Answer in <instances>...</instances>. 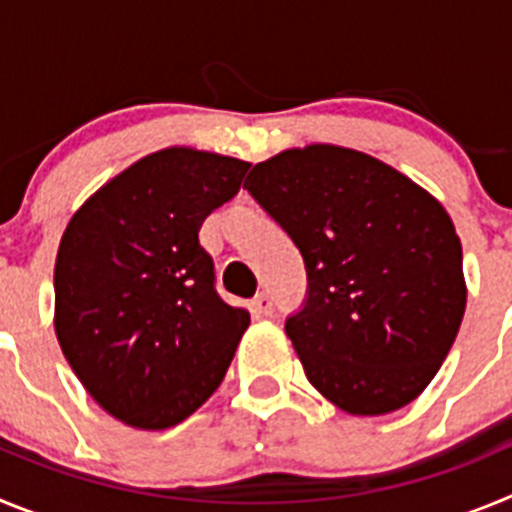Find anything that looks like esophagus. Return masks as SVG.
Here are the masks:
<instances>
[{"instance_id": "esophagus-1", "label": "esophagus", "mask_w": 512, "mask_h": 512, "mask_svg": "<svg viewBox=\"0 0 512 512\" xmlns=\"http://www.w3.org/2000/svg\"><path fill=\"white\" fill-rule=\"evenodd\" d=\"M251 310L256 318H266V315L274 312V302H271V297L266 295V292H261V295H256L251 300Z\"/></svg>"}]
</instances>
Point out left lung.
<instances>
[{
	"instance_id": "left-lung-1",
	"label": "left lung",
	"mask_w": 512,
	"mask_h": 512,
	"mask_svg": "<svg viewBox=\"0 0 512 512\" xmlns=\"http://www.w3.org/2000/svg\"><path fill=\"white\" fill-rule=\"evenodd\" d=\"M243 187L305 259L307 302L284 328L312 387L351 415L413 402L467 307L449 212L390 164L330 143L266 158Z\"/></svg>"
}]
</instances>
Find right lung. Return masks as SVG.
I'll use <instances>...</instances> for the list:
<instances>
[{
    "instance_id": "add662e5",
    "label": "right lung",
    "mask_w": 512,
    "mask_h": 512,
    "mask_svg": "<svg viewBox=\"0 0 512 512\" xmlns=\"http://www.w3.org/2000/svg\"><path fill=\"white\" fill-rule=\"evenodd\" d=\"M248 161L171 146L89 197L61 235L56 336L84 390L140 431L182 423L220 387L251 315L215 292L205 217Z\"/></svg>"
}]
</instances>
